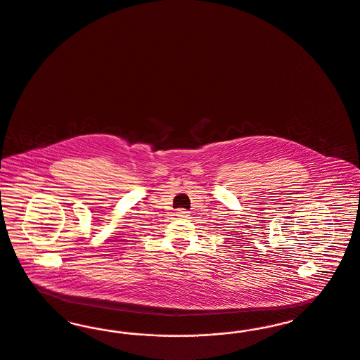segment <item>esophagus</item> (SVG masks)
<instances>
[{"instance_id": "obj_1", "label": "esophagus", "mask_w": 360, "mask_h": 360, "mask_svg": "<svg viewBox=\"0 0 360 360\" xmlns=\"http://www.w3.org/2000/svg\"><path fill=\"white\" fill-rule=\"evenodd\" d=\"M188 211L187 210H184V208H177L176 210V215L177 217H180V218H187L188 217Z\"/></svg>"}]
</instances>
